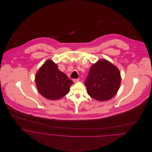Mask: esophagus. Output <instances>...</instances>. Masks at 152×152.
Wrapping results in <instances>:
<instances>
[{
    "mask_svg": "<svg viewBox=\"0 0 152 152\" xmlns=\"http://www.w3.org/2000/svg\"><path fill=\"white\" fill-rule=\"evenodd\" d=\"M79 81V79H74L73 80V82L74 83H77Z\"/></svg>",
    "mask_w": 152,
    "mask_h": 152,
    "instance_id": "1",
    "label": "esophagus"
}]
</instances>
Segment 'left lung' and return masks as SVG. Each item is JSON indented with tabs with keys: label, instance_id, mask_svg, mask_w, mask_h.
Here are the masks:
<instances>
[{
	"label": "left lung",
	"instance_id": "obj_1",
	"mask_svg": "<svg viewBox=\"0 0 152 152\" xmlns=\"http://www.w3.org/2000/svg\"><path fill=\"white\" fill-rule=\"evenodd\" d=\"M121 81V74L118 68L102 59L91 66L85 86L90 96L104 101L116 95Z\"/></svg>",
	"mask_w": 152,
	"mask_h": 152
}]
</instances>
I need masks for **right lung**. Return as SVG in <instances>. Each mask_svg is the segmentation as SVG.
Wrapping results in <instances>:
<instances>
[{"instance_id": "1", "label": "right lung", "mask_w": 152, "mask_h": 152, "mask_svg": "<svg viewBox=\"0 0 152 152\" xmlns=\"http://www.w3.org/2000/svg\"><path fill=\"white\" fill-rule=\"evenodd\" d=\"M35 81L39 93L47 99L55 100L66 95L72 81L60 71L58 66L49 60L37 71Z\"/></svg>"}]
</instances>
